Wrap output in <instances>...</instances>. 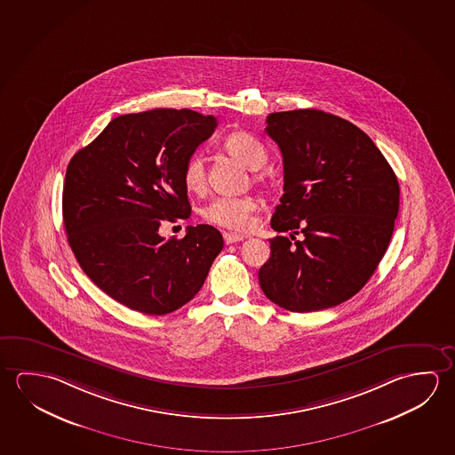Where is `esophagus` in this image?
<instances>
[{"instance_id":"esophagus-1","label":"esophagus","mask_w":455,"mask_h":455,"mask_svg":"<svg viewBox=\"0 0 455 455\" xmlns=\"http://www.w3.org/2000/svg\"><path fill=\"white\" fill-rule=\"evenodd\" d=\"M246 238V236H243V235H238V233H224V241L227 244H233V243H239V241H243V239Z\"/></svg>"}]
</instances>
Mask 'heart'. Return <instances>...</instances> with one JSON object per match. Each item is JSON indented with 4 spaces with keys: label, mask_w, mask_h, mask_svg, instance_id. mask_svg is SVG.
Wrapping results in <instances>:
<instances>
[{
    "label": "heart",
    "mask_w": 455,
    "mask_h": 455,
    "mask_svg": "<svg viewBox=\"0 0 455 455\" xmlns=\"http://www.w3.org/2000/svg\"><path fill=\"white\" fill-rule=\"evenodd\" d=\"M228 154L251 170H259L267 162V150L252 134L233 133L224 141ZM182 182L187 190L200 194L206 187V170L200 156H192L182 170ZM255 196H216L202 209V217L208 224L227 230L246 231L253 225V217L260 209Z\"/></svg>",
    "instance_id": "1"
}]
</instances>
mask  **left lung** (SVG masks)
<instances>
[{"instance_id":"1","label":"left lung","mask_w":455,"mask_h":455,"mask_svg":"<svg viewBox=\"0 0 455 455\" xmlns=\"http://www.w3.org/2000/svg\"><path fill=\"white\" fill-rule=\"evenodd\" d=\"M265 132L283 160V195L259 271L267 299L313 313L352 299L378 268L394 233L400 186L368 134L317 109L273 112Z\"/></svg>"}]
</instances>
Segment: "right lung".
I'll list each match as a JSON object with an SVG mask.
<instances>
[{
    "label": "right lung",
    "mask_w": 455,
    "mask_h": 455,
    "mask_svg": "<svg viewBox=\"0 0 455 455\" xmlns=\"http://www.w3.org/2000/svg\"><path fill=\"white\" fill-rule=\"evenodd\" d=\"M217 127L190 109L125 114L68 164L63 222L84 273L138 313L164 315L200 291L224 247L211 225L164 239V220L190 217L182 170Z\"/></svg>",
    "instance_id": "add662e5"
}]
</instances>
